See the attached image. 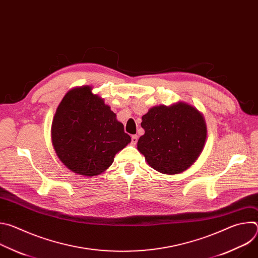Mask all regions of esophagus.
I'll return each instance as SVG.
<instances>
[{
    "label": "esophagus",
    "instance_id": "1",
    "mask_svg": "<svg viewBox=\"0 0 258 258\" xmlns=\"http://www.w3.org/2000/svg\"><path fill=\"white\" fill-rule=\"evenodd\" d=\"M137 142H138V136H136V135L132 136V144H133V145H136Z\"/></svg>",
    "mask_w": 258,
    "mask_h": 258
}]
</instances>
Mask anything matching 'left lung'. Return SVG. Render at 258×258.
<instances>
[{"instance_id": "left-lung-1", "label": "left lung", "mask_w": 258, "mask_h": 258, "mask_svg": "<svg viewBox=\"0 0 258 258\" xmlns=\"http://www.w3.org/2000/svg\"><path fill=\"white\" fill-rule=\"evenodd\" d=\"M141 125L145 134L138 141V150L164 174L188 169L200 156L207 137L203 114L186 102L150 108Z\"/></svg>"}]
</instances>
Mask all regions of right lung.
I'll use <instances>...</instances> for the list:
<instances>
[{"mask_svg": "<svg viewBox=\"0 0 258 258\" xmlns=\"http://www.w3.org/2000/svg\"><path fill=\"white\" fill-rule=\"evenodd\" d=\"M92 90L83 86L68 91L57 107L51 127L60 161L85 176L104 172L116 153L131 143L116 114Z\"/></svg>", "mask_w": 258, "mask_h": 258, "instance_id": "1", "label": "right lung"}]
</instances>
